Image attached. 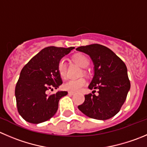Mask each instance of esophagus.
<instances>
[{
  "label": "esophagus",
  "instance_id": "1",
  "mask_svg": "<svg viewBox=\"0 0 147 147\" xmlns=\"http://www.w3.org/2000/svg\"><path fill=\"white\" fill-rule=\"evenodd\" d=\"M68 94H69V95H74V92H68Z\"/></svg>",
  "mask_w": 147,
  "mask_h": 147
}]
</instances>
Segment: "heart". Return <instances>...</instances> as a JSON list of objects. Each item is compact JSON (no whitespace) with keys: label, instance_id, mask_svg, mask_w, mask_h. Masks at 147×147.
Wrapping results in <instances>:
<instances>
[{"label":"heart","instance_id":"heart-1","mask_svg":"<svg viewBox=\"0 0 147 147\" xmlns=\"http://www.w3.org/2000/svg\"><path fill=\"white\" fill-rule=\"evenodd\" d=\"M73 61L80 65L82 68H86L89 65V60L85 55L82 53L75 54L73 56ZM57 71L61 79H64L66 77L67 68L65 61L62 58L60 60L57 65ZM86 84V81L84 78L77 79H70L63 85V88L67 91L72 92H76L80 91L85 85Z\"/></svg>","mask_w":147,"mask_h":147}]
</instances>
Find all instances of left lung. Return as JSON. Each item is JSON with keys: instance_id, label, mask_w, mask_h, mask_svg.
Instances as JSON below:
<instances>
[{"instance_id": "8db88e82", "label": "left lung", "mask_w": 147, "mask_h": 147, "mask_svg": "<svg viewBox=\"0 0 147 147\" xmlns=\"http://www.w3.org/2000/svg\"><path fill=\"white\" fill-rule=\"evenodd\" d=\"M92 58L94 75L89 84L90 89H98V95L85 94V100L78 106L86 116L97 120H107L117 114L125 102L131 87L123 61L108 47L99 44L76 48Z\"/></svg>"}]
</instances>
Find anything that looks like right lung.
<instances>
[{"label": "right lung", "instance_id": "add662e5", "mask_svg": "<svg viewBox=\"0 0 147 147\" xmlns=\"http://www.w3.org/2000/svg\"><path fill=\"white\" fill-rule=\"evenodd\" d=\"M74 48L45 47L22 68L15 88V96L18 112L26 121L40 123L56 113L60 99L68 92L61 91L47 94V91L57 89L62 84L57 65Z\"/></svg>", "mask_w": 147, "mask_h": 147}]
</instances>
